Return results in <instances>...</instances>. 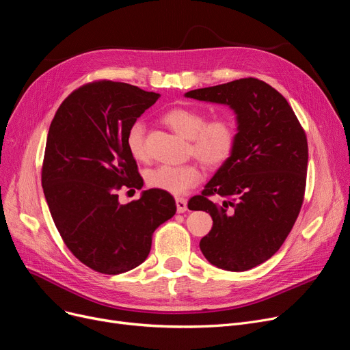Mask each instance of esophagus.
<instances>
[{
	"mask_svg": "<svg viewBox=\"0 0 350 350\" xmlns=\"http://www.w3.org/2000/svg\"><path fill=\"white\" fill-rule=\"evenodd\" d=\"M176 206H177V213H185L187 210V200L185 197H176Z\"/></svg>",
	"mask_w": 350,
	"mask_h": 350,
	"instance_id": "obj_1",
	"label": "esophagus"
}]
</instances>
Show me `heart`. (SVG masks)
Instances as JSON below:
<instances>
[{"instance_id":"obj_1","label":"heart","mask_w":350,"mask_h":350,"mask_svg":"<svg viewBox=\"0 0 350 350\" xmlns=\"http://www.w3.org/2000/svg\"><path fill=\"white\" fill-rule=\"evenodd\" d=\"M164 124L181 137L189 139V154H193L207 169H219L233 154L237 129L230 117L220 116L207 120L203 110L194 107H173L163 114ZM126 147L130 156L144 161L147 150L144 142V124L134 121L126 134ZM202 172L196 163L183 165H157L146 174V183L151 189L180 196L200 181Z\"/></svg>"}]
</instances>
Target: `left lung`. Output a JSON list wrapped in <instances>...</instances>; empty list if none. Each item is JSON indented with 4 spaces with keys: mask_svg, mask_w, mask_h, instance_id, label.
I'll use <instances>...</instances> for the list:
<instances>
[{
    "mask_svg": "<svg viewBox=\"0 0 350 350\" xmlns=\"http://www.w3.org/2000/svg\"><path fill=\"white\" fill-rule=\"evenodd\" d=\"M186 97L226 104L237 116L232 157L187 206L213 219L200 240L206 259L224 270H249L280 249L299 216L309 159L306 133L279 91L253 77L191 90ZM213 195L224 196V203L211 202Z\"/></svg>",
    "mask_w": 350,
    "mask_h": 350,
    "instance_id": "8db88e82",
    "label": "left lung"
}]
</instances>
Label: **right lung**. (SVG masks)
<instances>
[{
	"label": "right lung",
	"mask_w": 350,
	"mask_h": 350,
	"mask_svg": "<svg viewBox=\"0 0 350 350\" xmlns=\"http://www.w3.org/2000/svg\"><path fill=\"white\" fill-rule=\"evenodd\" d=\"M159 97L126 83L93 81L74 90L51 121L41 170L45 200L68 250L104 275L142 265L151 234L176 213L173 196L156 189L118 202L121 189L143 187L126 134Z\"/></svg>",
	"instance_id": "obj_1"
}]
</instances>
